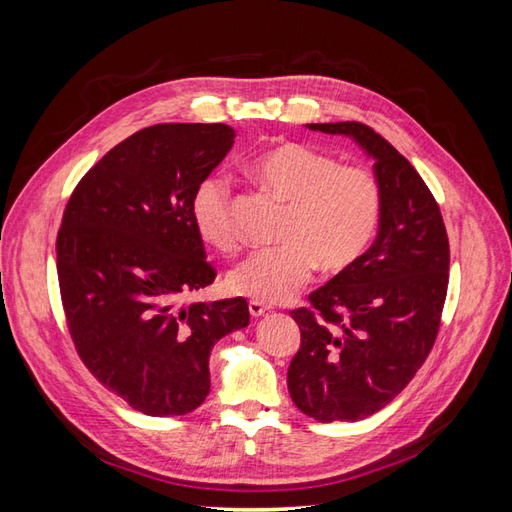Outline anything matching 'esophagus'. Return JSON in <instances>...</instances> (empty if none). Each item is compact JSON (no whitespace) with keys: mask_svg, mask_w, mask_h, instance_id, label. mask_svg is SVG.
<instances>
[{"mask_svg":"<svg viewBox=\"0 0 512 512\" xmlns=\"http://www.w3.org/2000/svg\"><path fill=\"white\" fill-rule=\"evenodd\" d=\"M247 309H250V314L254 318H258V316H262V314L267 312V305L260 303V301H250V303H247Z\"/></svg>","mask_w":512,"mask_h":512,"instance_id":"esophagus-1","label":"esophagus"}]
</instances>
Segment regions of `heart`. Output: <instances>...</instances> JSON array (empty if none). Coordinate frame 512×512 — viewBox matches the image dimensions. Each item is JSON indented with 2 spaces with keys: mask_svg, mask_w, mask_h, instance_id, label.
Listing matches in <instances>:
<instances>
[{
  "mask_svg": "<svg viewBox=\"0 0 512 512\" xmlns=\"http://www.w3.org/2000/svg\"><path fill=\"white\" fill-rule=\"evenodd\" d=\"M254 179L288 205L280 228L282 245L258 250L228 273L230 292L260 303L292 299L312 277L337 275L361 260L380 220V185L361 166H342L329 153L301 143L260 151L247 164ZM198 237L232 254L239 228L232 213V190L224 175H209L192 196Z\"/></svg>",
  "mask_w": 512,
  "mask_h": 512,
  "instance_id": "obj_1",
  "label": "heart"
}]
</instances>
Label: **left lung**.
Returning a JSON list of instances; mask_svg holds the SVG:
<instances>
[{
    "instance_id": "8db88e82",
    "label": "left lung",
    "mask_w": 512,
    "mask_h": 512,
    "mask_svg": "<svg viewBox=\"0 0 512 512\" xmlns=\"http://www.w3.org/2000/svg\"><path fill=\"white\" fill-rule=\"evenodd\" d=\"M307 128L352 136L380 185L376 241L290 312L301 331L288 367L294 406L320 423H354L404 391L436 344L451 250L436 198L386 138L359 121Z\"/></svg>"
}]
</instances>
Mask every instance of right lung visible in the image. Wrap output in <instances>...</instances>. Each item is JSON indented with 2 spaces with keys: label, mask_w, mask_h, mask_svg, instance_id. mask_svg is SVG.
<instances>
[{
  "label": "right lung",
  "mask_w": 512,
  "mask_h": 512,
  "mask_svg": "<svg viewBox=\"0 0 512 512\" xmlns=\"http://www.w3.org/2000/svg\"><path fill=\"white\" fill-rule=\"evenodd\" d=\"M232 143L224 123L138 130L87 170L61 218L57 277L74 348L98 382L149 416L203 404L213 344L250 324L243 297L183 303L218 275L192 196Z\"/></svg>",
  "instance_id": "right-lung-1"
}]
</instances>
